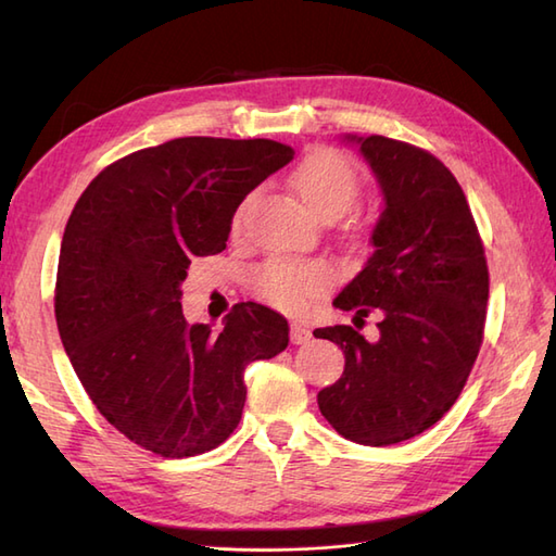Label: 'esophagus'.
I'll list each match as a JSON object with an SVG mask.
<instances>
[{
  "label": "esophagus",
  "mask_w": 556,
  "mask_h": 556,
  "mask_svg": "<svg viewBox=\"0 0 556 556\" xmlns=\"http://www.w3.org/2000/svg\"><path fill=\"white\" fill-rule=\"evenodd\" d=\"M311 337H313V334H311L308 327L296 325V323L291 325V344H308Z\"/></svg>",
  "instance_id": "esophagus-1"
}]
</instances>
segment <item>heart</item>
<instances>
[{"instance_id": "b5f03b06", "label": "heart", "mask_w": 556, "mask_h": 556, "mask_svg": "<svg viewBox=\"0 0 556 556\" xmlns=\"http://www.w3.org/2000/svg\"><path fill=\"white\" fill-rule=\"evenodd\" d=\"M291 186L301 203L317 217H334L337 212L346 210L358 193V172L353 162L337 148H313L303 155L299 167L291 174ZM251 198L236 207L231 217L233 231L241 229L245 210ZM332 267L323 260H267L263 267L255 269L253 291L265 303L279 311L301 313L320 299L332 287Z\"/></svg>"}]
</instances>
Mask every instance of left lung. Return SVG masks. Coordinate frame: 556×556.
Segmentation results:
<instances>
[{
  "instance_id": "left-lung-1",
  "label": "left lung",
  "mask_w": 556,
  "mask_h": 556,
  "mask_svg": "<svg viewBox=\"0 0 556 556\" xmlns=\"http://www.w3.org/2000/svg\"><path fill=\"white\" fill-rule=\"evenodd\" d=\"M384 193L375 253L334 299L356 320L372 311L380 339L351 325L315 329L346 356L344 375L317 394L346 440L387 446L440 420L464 392L488 317L490 271L464 188L428 150L404 140L356 138Z\"/></svg>"
}]
</instances>
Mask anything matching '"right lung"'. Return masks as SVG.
<instances>
[{
	"instance_id": "right-lung-1",
	"label": "right lung",
	"mask_w": 556,
	"mask_h": 556,
	"mask_svg": "<svg viewBox=\"0 0 556 556\" xmlns=\"http://www.w3.org/2000/svg\"><path fill=\"white\" fill-rule=\"evenodd\" d=\"M293 157L267 138L188 136L104 167L66 222L54 315L92 404L164 458L219 446L245 404L248 363L289 344L279 313L245 301L224 329L188 325L181 281L193 257L227 248L241 200Z\"/></svg>"
}]
</instances>
